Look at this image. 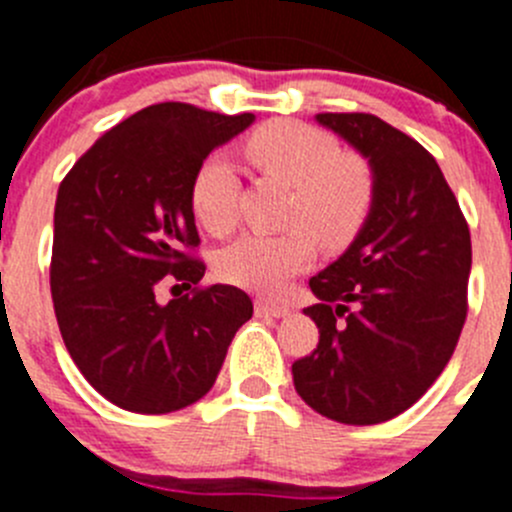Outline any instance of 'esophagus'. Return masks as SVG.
<instances>
[{
    "mask_svg": "<svg viewBox=\"0 0 512 512\" xmlns=\"http://www.w3.org/2000/svg\"><path fill=\"white\" fill-rule=\"evenodd\" d=\"M290 313L288 305L272 303V300H255V315L257 318H285Z\"/></svg>",
    "mask_w": 512,
    "mask_h": 512,
    "instance_id": "34e87169",
    "label": "esophagus"
}]
</instances>
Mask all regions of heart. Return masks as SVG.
Here are the masks:
<instances>
[{"instance_id": "1", "label": "heart", "mask_w": 512, "mask_h": 512, "mask_svg": "<svg viewBox=\"0 0 512 512\" xmlns=\"http://www.w3.org/2000/svg\"><path fill=\"white\" fill-rule=\"evenodd\" d=\"M257 171L293 186L285 232H247L217 255V275L257 295H278L310 267L315 236L343 247L364 227L374 204V174L361 156L341 151L336 136L298 121H270L245 143ZM240 174L227 154H212L191 181V209L212 234H229L240 219Z\"/></svg>"}]
</instances>
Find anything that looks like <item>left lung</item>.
I'll return each instance as SVG.
<instances>
[{
	"label": "left lung",
	"instance_id": "obj_1",
	"mask_svg": "<svg viewBox=\"0 0 512 512\" xmlns=\"http://www.w3.org/2000/svg\"><path fill=\"white\" fill-rule=\"evenodd\" d=\"M315 121L364 156L374 204L336 262L310 278L321 341L293 364L300 399L341 424L407 412L437 381L467 315L470 229L422 143L369 113Z\"/></svg>",
	"mask_w": 512,
	"mask_h": 512
}]
</instances>
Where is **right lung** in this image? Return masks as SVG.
Returning <instances> with one entry per match:
<instances>
[{
  "mask_svg": "<svg viewBox=\"0 0 512 512\" xmlns=\"http://www.w3.org/2000/svg\"><path fill=\"white\" fill-rule=\"evenodd\" d=\"M252 121L189 103L148 105L103 133L57 189V326L80 374L116 407L169 414L199 401L252 318V300L232 285L156 300L169 275L186 288L204 278V262L184 252L199 245L191 181Z\"/></svg>",
  "mask_w": 512,
  "mask_h": 512,
  "instance_id": "obj_1",
  "label": "right lung"
}]
</instances>
